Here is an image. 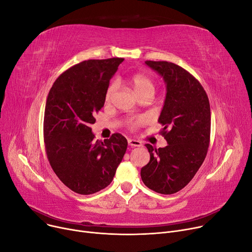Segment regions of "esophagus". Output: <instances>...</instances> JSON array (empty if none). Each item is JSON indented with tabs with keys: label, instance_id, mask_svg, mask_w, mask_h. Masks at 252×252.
<instances>
[{
	"label": "esophagus",
	"instance_id": "esophagus-1",
	"mask_svg": "<svg viewBox=\"0 0 252 252\" xmlns=\"http://www.w3.org/2000/svg\"><path fill=\"white\" fill-rule=\"evenodd\" d=\"M128 144L133 147H140L142 146V143L139 140L136 139H128Z\"/></svg>",
	"mask_w": 252,
	"mask_h": 252
}]
</instances>
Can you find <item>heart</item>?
<instances>
[{"label":"heart","mask_w":252,"mask_h":252,"mask_svg":"<svg viewBox=\"0 0 252 252\" xmlns=\"http://www.w3.org/2000/svg\"><path fill=\"white\" fill-rule=\"evenodd\" d=\"M131 86H132L134 92L136 93V94L139 96V98L146 94H154V85H153L152 81L149 79L148 76H146L144 74H135L131 79ZM116 90H117V83L114 82L107 89V92L105 94L106 101H109L112 98V95ZM142 122H143V119L138 118L136 120L130 121L129 125L131 128H135L136 126L140 125Z\"/></svg>","instance_id":"heart-1"}]
</instances>
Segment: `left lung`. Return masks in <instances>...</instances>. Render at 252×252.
Here are the masks:
<instances>
[{"instance_id": "8db88e82", "label": "left lung", "mask_w": 252, "mask_h": 252, "mask_svg": "<svg viewBox=\"0 0 252 252\" xmlns=\"http://www.w3.org/2000/svg\"><path fill=\"white\" fill-rule=\"evenodd\" d=\"M166 85L158 122L167 142L163 148L145 144L149 162L141 179L150 189L171 195L184 189L205 160L210 143L211 111L208 95L195 76L172 63L146 61Z\"/></svg>"}]
</instances>
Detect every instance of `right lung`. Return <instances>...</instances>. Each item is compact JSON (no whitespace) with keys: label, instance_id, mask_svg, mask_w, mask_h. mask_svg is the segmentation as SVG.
<instances>
[{"label":"right lung","instance_id":"obj_1","mask_svg":"<svg viewBox=\"0 0 252 252\" xmlns=\"http://www.w3.org/2000/svg\"><path fill=\"white\" fill-rule=\"evenodd\" d=\"M123 61L82 62L63 72L49 91L43 123L47 158L55 175L76 193L91 195L108 187L126 152L123 135L94 141L91 128Z\"/></svg>","mask_w":252,"mask_h":252}]
</instances>
